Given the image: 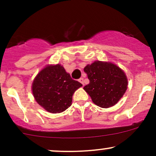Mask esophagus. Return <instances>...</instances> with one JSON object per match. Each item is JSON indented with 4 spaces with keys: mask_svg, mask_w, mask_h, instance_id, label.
I'll use <instances>...</instances> for the list:
<instances>
[{
    "mask_svg": "<svg viewBox=\"0 0 156 156\" xmlns=\"http://www.w3.org/2000/svg\"><path fill=\"white\" fill-rule=\"evenodd\" d=\"M78 81H79L80 83L83 84V78H79V79H78Z\"/></svg>",
    "mask_w": 156,
    "mask_h": 156,
    "instance_id": "obj_1",
    "label": "esophagus"
}]
</instances>
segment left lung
Here are the masks:
<instances>
[{
    "mask_svg": "<svg viewBox=\"0 0 156 156\" xmlns=\"http://www.w3.org/2000/svg\"><path fill=\"white\" fill-rule=\"evenodd\" d=\"M89 83L83 87L94 104L109 108L121 99L128 88V79L122 69L112 62L95 61L84 67Z\"/></svg>",
    "mask_w": 156,
    "mask_h": 156,
    "instance_id": "left-lung-1",
    "label": "left lung"
}]
</instances>
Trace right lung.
I'll return each mask as SVG.
<instances>
[{
  "label": "right lung",
  "mask_w": 156,
  "mask_h": 156,
  "mask_svg": "<svg viewBox=\"0 0 156 156\" xmlns=\"http://www.w3.org/2000/svg\"><path fill=\"white\" fill-rule=\"evenodd\" d=\"M82 84L73 80L61 64L48 65L39 72L32 83L36 101L48 112L56 114L72 104L74 92Z\"/></svg>",
  "instance_id": "1"
}]
</instances>
